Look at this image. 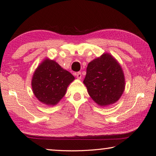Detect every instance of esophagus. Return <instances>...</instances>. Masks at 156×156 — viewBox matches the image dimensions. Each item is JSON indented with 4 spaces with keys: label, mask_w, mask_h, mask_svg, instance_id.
<instances>
[{
    "label": "esophagus",
    "mask_w": 156,
    "mask_h": 156,
    "mask_svg": "<svg viewBox=\"0 0 156 156\" xmlns=\"http://www.w3.org/2000/svg\"><path fill=\"white\" fill-rule=\"evenodd\" d=\"M76 76H77V79H81V77H82L81 72H78L76 74Z\"/></svg>",
    "instance_id": "34e87169"
}]
</instances>
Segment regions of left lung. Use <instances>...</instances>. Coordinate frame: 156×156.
Returning <instances> with one entry per match:
<instances>
[{
	"label": "left lung",
	"instance_id": "1",
	"mask_svg": "<svg viewBox=\"0 0 156 156\" xmlns=\"http://www.w3.org/2000/svg\"><path fill=\"white\" fill-rule=\"evenodd\" d=\"M83 83L92 100L100 106L115 103L125 87L121 66L108 53L89 63Z\"/></svg>",
	"mask_w": 156,
	"mask_h": 156
}]
</instances>
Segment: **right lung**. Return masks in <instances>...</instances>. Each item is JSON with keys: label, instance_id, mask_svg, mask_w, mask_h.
<instances>
[{"label": "right lung", "instance_id": "add662e5", "mask_svg": "<svg viewBox=\"0 0 156 156\" xmlns=\"http://www.w3.org/2000/svg\"><path fill=\"white\" fill-rule=\"evenodd\" d=\"M75 79L55 60L46 58L35 71L31 87L38 100L54 106L64 97L69 85Z\"/></svg>", "mask_w": 156, "mask_h": 156}]
</instances>
